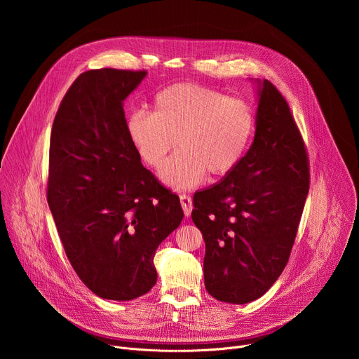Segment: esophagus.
I'll return each mask as SVG.
<instances>
[{
    "label": "esophagus",
    "instance_id": "1",
    "mask_svg": "<svg viewBox=\"0 0 359 359\" xmlns=\"http://www.w3.org/2000/svg\"><path fill=\"white\" fill-rule=\"evenodd\" d=\"M180 204H182V209L186 217H189L191 215L193 210V201L191 197L189 194H180Z\"/></svg>",
    "mask_w": 359,
    "mask_h": 359
}]
</instances>
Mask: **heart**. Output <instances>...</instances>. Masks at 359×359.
Here are the masks:
<instances>
[{
    "instance_id": "b5f03b06",
    "label": "heart",
    "mask_w": 359,
    "mask_h": 359,
    "mask_svg": "<svg viewBox=\"0 0 359 359\" xmlns=\"http://www.w3.org/2000/svg\"><path fill=\"white\" fill-rule=\"evenodd\" d=\"M255 116L247 102L223 92L183 82L156 93L153 111L128 116L126 130L140 159L159 169L176 190L200 184L206 175L224 176L238 166L250 146Z\"/></svg>"
}]
</instances>
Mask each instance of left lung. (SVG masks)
<instances>
[{
	"label": "left lung",
	"instance_id": "obj_1",
	"mask_svg": "<svg viewBox=\"0 0 359 359\" xmlns=\"http://www.w3.org/2000/svg\"><path fill=\"white\" fill-rule=\"evenodd\" d=\"M257 95L254 140L236 169L193 196L206 243L208 292L229 304L264 295L287 266L310 189L309 159L285 99L267 79Z\"/></svg>",
	"mask_w": 359,
	"mask_h": 359
}]
</instances>
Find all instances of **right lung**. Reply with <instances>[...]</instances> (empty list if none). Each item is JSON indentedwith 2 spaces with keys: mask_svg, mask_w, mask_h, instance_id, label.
Returning <instances> with one entry per match:
<instances>
[{
  "mask_svg": "<svg viewBox=\"0 0 359 359\" xmlns=\"http://www.w3.org/2000/svg\"><path fill=\"white\" fill-rule=\"evenodd\" d=\"M146 75L81 74L50 132L48 204L67 257L92 292L114 301L156 284L155 252L183 219L177 194L143 168L128 136L123 102Z\"/></svg>",
  "mask_w": 359,
  "mask_h": 359,
  "instance_id": "obj_1",
  "label": "right lung"
}]
</instances>
